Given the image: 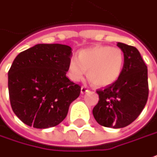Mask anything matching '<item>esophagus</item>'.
Listing matches in <instances>:
<instances>
[{"label": "esophagus", "mask_w": 157, "mask_h": 157, "mask_svg": "<svg viewBox=\"0 0 157 157\" xmlns=\"http://www.w3.org/2000/svg\"><path fill=\"white\" fill-rule=\"evenodd\" d=\"M87 91H89V89H88V87L86 86H83L81 87V93L82 94H84V93H86Z\"/></svg>", "instance_id": "esophagus-1"}]
</instances>
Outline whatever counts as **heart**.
I'll return each instance as SVG.
<instances>
[{
	"mask_svg": "<svg viewBox=\"0 0 157 157\" xmlns=\"http://www.w3.org/2000/svg\"><path fill=\"white\" fill-rule=\"evenodd\" d=\"M124 55L120 48L94 46L86 48L71 58L68 64V76L72 81H80L86 74L93 86H108L120 76Z\"/></svg>",
	"mask_w": 157,
	"mask_h": 157,
	"instance_id": "obj_1",
	"label": "heart"
}]
</instances>
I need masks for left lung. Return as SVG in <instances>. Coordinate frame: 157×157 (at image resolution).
Segmentation results:
<instances>
[{"label": "left lung", "instance_id": "8db88e82", "mask_svg": "<svg viewBox=\"0 0 157 157\" xmlns=\"http://www.w3.org/2000/svg\"><path fill=\"white\" fill-rule=\"evenodd\" d=\"M124 55L118 78L103 90L97 91L98 103L92 113L96 121L108 128H124L137 118L149 96L148 69L135 47L117 43Z\"/></svg>", "mask_w": 157, "mask_h": 157}]
</instances>
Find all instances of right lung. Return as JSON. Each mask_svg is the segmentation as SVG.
<instances>
[{
  "label": "right lung",
  "instance_id": "obj_1",
  "mask_svg": "<svg viewBox=\"0 0 157 157\" xmlns=\"http://www.w3.org/2000/svg\"><path fill=\"white\" fill-rule=\"evenodd\" d=\"M71 48L61 44H38L18 54L8 71L13 111L28 126L54 127L66 118L80 86L66 76Z\"/></svg>",
  "mask_w": 157,
  "mask_h": 157
}]
</instances>
